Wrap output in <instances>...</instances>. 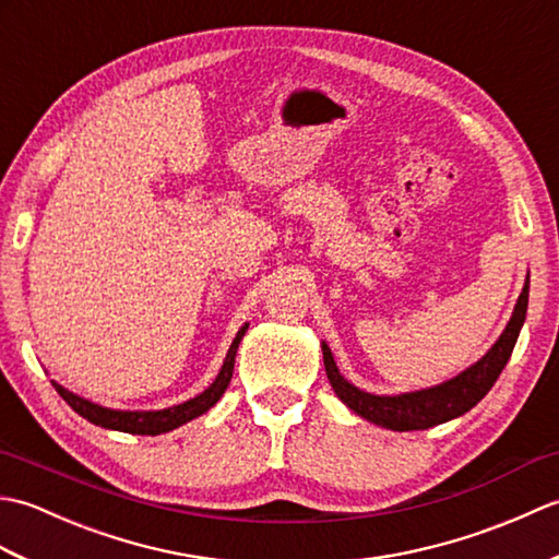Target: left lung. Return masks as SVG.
Instances as JSON below:
<instances>
[{
    "label": "left lung",
    "instance_id": "1",
    "mask_svg": "<svg viewBox=\"0 0 559 559\" xmlns=\"http://www.w3.org/2000/svg\"><path fill=\"white\" fill-rule=\"evenodd\" d=\"M526 310H528V276L524 283V290H521L516 300L514 314L509 319L507 329L502 331V336L497 338L495 346L485 353L476 365H471L468 370H463L454 379H449V382H442L437 386L408 391V394H399V396L367 394V391L353 386L348 379H343V374L338 372V367L334 362V355H331L326 343H322L326 377L331 386H334L336 396L346 403L353 413H358L360 418L396 432L427 430V427L442 425L447 420L459 418L463 413H468L485 394H488L492 384L497 382V377L502 374L504 365L509 362V358H512L519 331L524 326Z\"/></svg>",
    "mask_w": 559,
    "mask_h": 559
}]
</instances>
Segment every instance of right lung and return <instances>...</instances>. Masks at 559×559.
Returning <instances> with one entry per match:
<instances>
[{
	"instance_id": "obj_1",
	"label": "right lung",
	"mask_w": 559,
	"mask_h": 559,
	"mask_svg": "<svg viewBox=\"0 0 559 559\" xmlns=\"http://www.w3.org/2000/svg\"><path fill=\"white\" fill-rule=\"evenodd\" d=\"M247 326L249 324H245L240 331H237V336L233 338L230 350H228V355H225L221 372L216 379H213V384L201 391L199 396L180 403V406L163 408V411H112V408H103V406H98V403L71 394V391L64 389L62 384L52 382V386L57 389V394L62 396L69 406L81 415V418H86L93 425H100V427H105V430H120V432H132V435L170 432V430H175V427H180L189 420L199 418V415H204L211 406H216L218 399L225 394V389H228L230 377H233L237 346H240Z\"/></svg>"
}]
</instances>
